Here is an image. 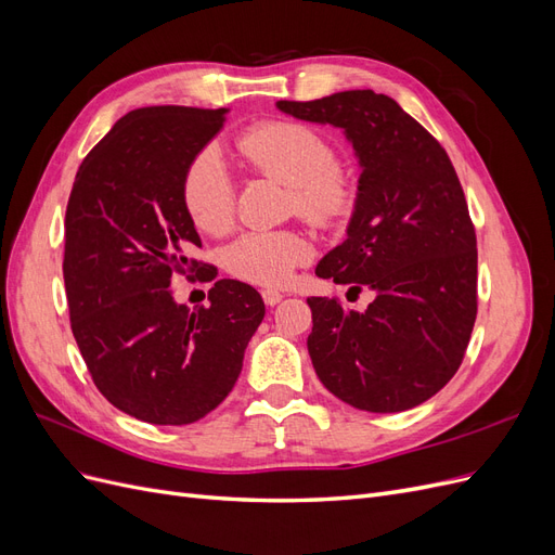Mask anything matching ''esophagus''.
Segmentation results:
<instances>
[{
    "label": "esophagus",
    "mask_w": 555,
    "mask_h": 555,
    "mask_svg": "<svg viewBox=\"0 0 555 555\" xmlns=\"http://www.w3.org/2000/svg\"><path fill=\"white\" fill-rule=\"evenodd\" d=\"M261 298H263L266 306H278L280 300H282V294L275 292V289H263V292H261Z\"/></svg>",
    "instance_id": "1"
}]
</instances>
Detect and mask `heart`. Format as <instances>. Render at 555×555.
Wrapping results in <instances>:
<instances>
[{"instance_id":"1","label":"heart","mask_w":555,"mask_h":555,"mask_svg":"<svg viewBox=\"0 0 555 555\" xmlns=\"http://www.w3.org/2000/svg\"><path fill=\"white\" fill-rule=\"evenodd\" d=\"M238 153L251 169L289 184V208L314 227L343 224L359 204L354 169L335 162L333 143L322 131L296 120H263L243 129ZM182 204L192 222L222 236L236 220V184L222 157L204 150L182 178ZM310 259V243L296 229H257L224 251L227 271L259 287H280Z\"/></svg>"}]
</instances>
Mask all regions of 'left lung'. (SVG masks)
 <instances>
[{"instance_id": "1", "label": "left lung", "mask_w": 555, "mask_h": 555, "mask_svg": "<svg viewBox=\"0 0 555 555\" xmlns=\"http://www.w3.org/2000/svg\"><path fill=\"white\" fill-rule=\"evenodd\" d=\"M278 108L345 129L363 169L347 241L314 273L375 300L354 312L308 298L314 373L357 410L422 405L456 375L477 319V236L456 169L386 94L347 90Z\"/></svg>"}]
</instances>
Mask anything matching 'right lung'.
Listing matches in <instances>:
<instances>
[{"label":"right lung","instance_id":"1","mask_svg":"<svg viewBox=\"0 0 555 555\" xmlns=\"http://www.w3.org/2000/svg\"><path fill=\"white\" fill-rule=\"evenodd\" d=\"M227 108L147 106L120 117L76 173L64 220V287L72 331L102 396L155 426L212 412L236 384L263 319L249 284L217 280L190 310L176 275L204 273L182 204V178L222 129Z\"/></svg>","mask_w":555,"mask_h":555}]
</instances>
